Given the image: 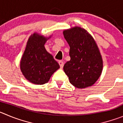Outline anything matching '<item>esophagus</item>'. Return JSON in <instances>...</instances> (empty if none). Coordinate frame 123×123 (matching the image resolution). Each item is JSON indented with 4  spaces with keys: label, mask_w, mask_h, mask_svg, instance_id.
Wrapping results in <instances>:
<instances>
[{
    "label": "esophagus",
    "mask_w": 123,
    "mask_h": 123,
    "mask_svg": "<svg viewBox=\"0 0 123 123\" xmlns=\"http://www.w3.org/2000/svg\"><path fill=\"white\" fill-rule=\"evenodd\" d=\"M59 64L60 65V67L61 68H63V66H64V62H63L62 61H59Z\"/></svg>",
    "instance_id": "1"
}]
</instances>
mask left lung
I'll list each match as a JSON object with an SVG mask.
<instances>
[{
    "label": "left lung",
    "instance_id": "8db88e82",
    "mask_svg": "<svg viewBox=\"0 0 123 123\" xmlns=\"http://www.w3.org/2000/svg\"><path fill=\"white\" fill-rule=\"evenodd\" d=\"M70 46V60L64 65L70 82L78 89L92 86L100 76L103 59L93 37L84 28L74 27L63 31Z\"/></svg>",
    "mask_w": 123,
    "mask_h": 123
}]
</instances>
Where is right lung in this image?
<instances>
[{
  "label": "right lung",
  "mask_w": 123,
  "mask_h": 123,
  "mask_svg": "<svg viewBox=\"0 0 123 123\" xmlns=\"http://www.w3.org/2000/svg\"><path fill=\"white\" fill-rule=\"evenodd\" d=\"M49 37L34 33L30 36L20 61L21 72L25 78L34 84L49 82L59 65L44 47Z\"/></svg>",
  "instance_id": "add662e5"
}]
</instances>
